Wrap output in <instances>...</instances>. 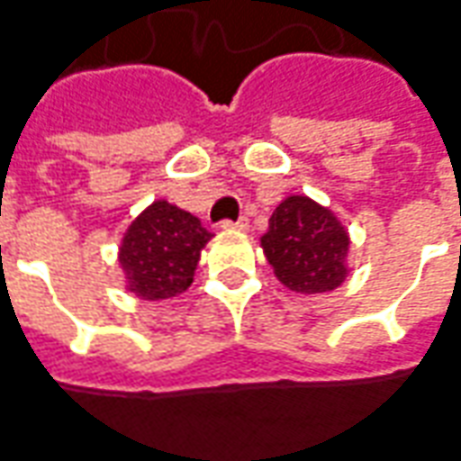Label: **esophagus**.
Here are the masks:
<instances>
[{
    "label": "esophagus",
    "mask_w": 461,
    "mask_h": 461,
    "mask_svg": "<svg viewBox=\"0 0 461 461\" xmlns=\"http://www.w3.org/2000/svg\"><path fill=\"white\" fill-rule=\"evenodd\" d=\"M224 230H237V231H247L249 230V220L247 217H240L237 221H221Z\"/></svg>",
    "instance_id": "1"
}]
</instances>
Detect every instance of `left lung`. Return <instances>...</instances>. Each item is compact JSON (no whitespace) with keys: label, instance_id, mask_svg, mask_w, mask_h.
I'll return each instance as SVG.
<instances>
[{"label":"left lung","instance_id":"left-lung-1","mask_svg":"<svg viewBox=\"0 0 461 461\" xmlns=\"http://www.w3.org/2000/svg\"><path fill=\"white\" fill-rule=\"evenodd\" d=\"M259 244L276 279L297 294L334 292L349 276V231L330 207L304 194L279 202Z\"/></svg>","mask_w":461,"mask_h":461}]
</instances>
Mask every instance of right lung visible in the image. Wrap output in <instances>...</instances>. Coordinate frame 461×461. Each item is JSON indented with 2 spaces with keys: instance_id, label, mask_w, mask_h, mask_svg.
Returning a JSON list of instances; mask_svg holds the SVG:
<instances>
[{
  "instance_id": "1",
  "label": "right lung",
  "mask_w": 461,
  "mask_h": 461,
  "mask_svg": "<svg viewBox=\"0 0 461 461\" xmlns=\"http://www.w3.org/2000/svg\"><path fill=\"white\" fill-rule=\"evenodd\" d=\"M212 231L167 199H157L131 221L119 244L127 292L147 302L172 299L194 282L202 249Z\"/></svg>"
}]
</instances>
